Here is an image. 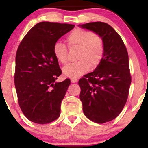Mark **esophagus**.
I'll return each mask as SVG.
<instances>
[{"label":"esophagus","mask_w":148,"mask_h":148,"mask_svg":"<svg viewBox=\"0 0 148 148\" xmlns=\"http://www.w3.org/2000/svg\"><path fill=\"white\" fill-rule=\"evenodd\" d=\"M71 81L72 83H75V82H77V79H75V78H72L71 79Z\"/></svg>","instance_id":"esophagus-1"}]
</instances>
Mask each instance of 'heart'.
I'll list each match as a JSON object with an SVG mask.
<instances>
[{"label":"heart","instance_id":"heart-1","mask_svg":"<svg viewBox=\"0 0 148 148\" xmlns=\"http://www.w3.org/2000/svg\"><path fill=\"white\" fill-rule=\"evenodd\" d=\"M66 42L70 48L78 47V61L71 62L64 66L62 72L71 78L78 77L90 69L96 68L102 60L104 54L102 38L94 32L77 28L69 34ZM54 57L58 62L65 64L68 60V48L65 44L57 42L53 48Z\"/></svg>","mask_w":148,"mask_h":148}]
</instances>
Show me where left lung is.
<instances>
[{"instance_id":"left-lung-1","label":"left lung","mask_w":148,"mask_h":148,"mask_svg":"<svg viewBox=\"0 0 148 148\" xmlns=\"http://www.w3.org/2000/svg\"><path fill=\"white\" fill-rule=\"evenodd\" d=\"M80 26L98 34L104 44L100 63L79 81L83 110L95 123L109 122L121 112L129 96L131 76L128 52L121 36L108 24L98 21Z\"/></svg>"}]
</instances>
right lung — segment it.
I'll return each instance as SVG.
<instances>
[{
  "mask_svg": "<svg viewBox=\"0 0 148 148\" xmlns=\"http://www.w3.org/2000/svg\"><path fill=\"white\" fill-rule=\"evenodd\" d=\"M74 27L40 22L27 32L17 48L14 82L18 102L23 114L32 122L47 124L60 116L61 102L71 81L67 78L55 82L62 71L53 48Z\"/></svg>",
  "mask_w": 148,
  "mask_h": 148,
  "instance_id": "1",
  "label": "right lung"
}]
</instances>
